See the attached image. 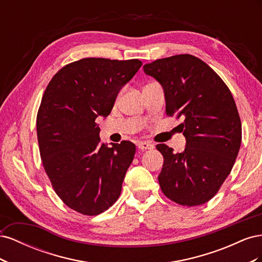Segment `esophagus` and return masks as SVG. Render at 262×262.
I'll return each instance as SVG.
<instances>
[{
  "label": "esophagus",
  "mask_w": 262,
  "mask_h": 262,
  "mask_svg": "<svg viewBox=\"0 0 262 262\" xmlns=\"http://www.w3.org/2000/svg\"><path fill=\"white\" fill-rule=\"evenodd\" d=\"M138 147H139L140 149H153L155 146H154V144L150 143V142L143 141V142H139V143H138Z\"/></svg>",
  "instance_id": "34e87169"
}]
</instances>
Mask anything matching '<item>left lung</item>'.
Returning <instances> with one entry per match:
<instances>
[{
    "instance_id": "1",
    "label": "left lung",
    "mask_w": 262,
    "mask_h": 262,
    "mask_svg": "<svg viewBox=\"0 0 262 262\" xmlns=\"http://www.w3.org/2000/svg\"><path fill=\"white\" fill-rule=\"evenodd\" d=\"M144 73L164 90L166 114L185 117L181 153L165 144L158 182L164 194L193 207L216 194L231 172L242 143V122L231 91L214 71L193 55L178 54L148 63Z\"/></svg>"
}]
</instances>
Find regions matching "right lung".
Segmentation results:
<instances>
[{
  "instance_id": "add662e5",
  "label": "right lung",
  "mask_w": 262,
  "mask_h": 262,
  "mask_svg": "<svg viewBox=\"0 0 262 262\" xmlns=\"http://www.w3.org/2000/svg\"><path fill=\"white\" fill-rule=\"evenodd\" d=\"M138 59L86 58L63 67L47 86L37 115L43 168L69 208L97 215L117 201L136 145L101 143L97 117L106 118Z\"/></svg>"
}]
</instances>
